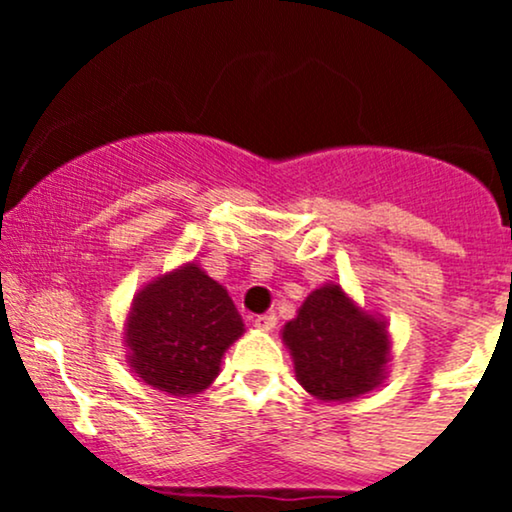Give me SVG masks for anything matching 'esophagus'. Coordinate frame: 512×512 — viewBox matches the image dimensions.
I'll return each mask as SVG.
<instances>
[{
  "label": "esophagus",
  "instance_id": "obj_1",
  "mask_svg": "<svg viewBox=\"0 0 512 512\" xmlns=\"http://www.w3.org/2000/svg\"><path fill=\"white\" fill-rule=\"evenodd\" d=\"M274 325H276V315L274 313H264V315H257L255 317V327H257V330L272 332Z\"/></svg>",
  "mask_w": 512,
  "mask_h": 512
}]
</instances>
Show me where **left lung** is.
Wrapping results in <instances>:
<instances>
[{
  "label": "left lung",
  "instance_id": "obj_1",
  "mask_svg": "<svg viewBox=\"0 0 512 512\" xmlns=\"http://www.w3.org/2000/svg\"><path fill=\"white\" fill-rule=\"evenodd\" d=\"M298 385L320 402H354L378 390L392 361L387 320L337 281L317 286L281 327Z\"/></svg>",
  "mask_w": 512,
  "mask_h": 512
}]
</instances>
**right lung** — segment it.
I'll list each match as a JSON object with an SVG mask.
<instances>
[{
    "mask_svg": "<svg viewBox=\"0 0 512 512\" xmlns=\"http://www.w3.org/2000/svg\"><path fill=\"white\" fill-rule=\"evenodd\" d=\"M243 332L228 291L192 260L156 274L134 293L122 344L129 370L142 383L195 397L219 378L223 354Z\"/></svg>",
    "mask_w": 512,
    "mask_h": 512,
    "instance_id": "right-lung-1",
    "label": "right lung"
}]
</instances>
